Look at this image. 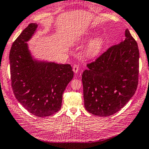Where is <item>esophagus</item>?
I'll list each match as a JSON object with an SVG mask.
<instances>
[{
    "label": "esophagus",
    "mask_w": 149,
    "mask_h": 149,
    "mask_svg": "<svg viewBox=\"0 0 149 149\" xmlns=\"http://www.w3.org/2000/svg\"><path fill=\"white\" fill-rule=\"evenodd\" d=\"M72 70H73V72L76 74V73H77L78 72H79V66H78L77 65H73Z\"/></svg>",
    "instance_id": "34e87169"
}]
</instances>
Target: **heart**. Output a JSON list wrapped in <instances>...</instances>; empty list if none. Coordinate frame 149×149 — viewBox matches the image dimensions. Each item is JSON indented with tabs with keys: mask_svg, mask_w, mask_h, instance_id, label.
Returning a JSON list of instances; mask_svg holds the SVG:
<instances>
[{
	"mask_svg": "<svg viewBox=\"0 0 149 149\" xmlns=\"http://www.w3.org/2000/svg\"><path fill=\"white\" fill-rule=\"evenodd\" d=\"M92 37V34L91 33H88L84 34L78 40L75 41L74 45L83 44L84 42H87L91 39ZM105 40L104 38L101 36H97L94 37L87 45L84 49V55L86 57L92 58L97 56L102 52L104 47Z\"/></svg>",
	"mask_w": 149,
	"mask_h": 149,
	"instance_id": "obj_1",
	"label": "heart"
}]
</instances>
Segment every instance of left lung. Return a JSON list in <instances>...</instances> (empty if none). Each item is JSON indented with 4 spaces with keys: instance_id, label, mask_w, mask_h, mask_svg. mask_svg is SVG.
<instances>
[{
    "instance_id": "1",
    "label": "left lung",
    "mask_w": 149,
    "mask_h": 149,
    "mask_svg": "<svg viewBox=\"0 0 149 149\" xmlns=\"http://www.w3.org/2000/svg\"><path fill=\"white\" fill-rule=\"evenodd\" d=\"M125 38L95 62L88 64L83 72L84 107L92 114L113 115L135 94L139 79V47L129 30H126Z\"/></svg>"
}]
</instances>
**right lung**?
<instances>
[{
	"mask_svg": "<svg viewBox=\"0 0 149 149\" xmlns=\"http://www.w3.org/2000/svg\"><path fill=\"white\" fill-rule=\"evenodd\" d=\"M38 25L30 23L13 43L9 60L13 91L25 109L39 117L54 114L62 106V94L74 72L69 64L40 60L28 42Z\"/></svg>",
	"mask_w": 149,
	"mask_h": 149,
	"instance_id": "obj_1",
	"label": "right lung"
}]
</instances>
